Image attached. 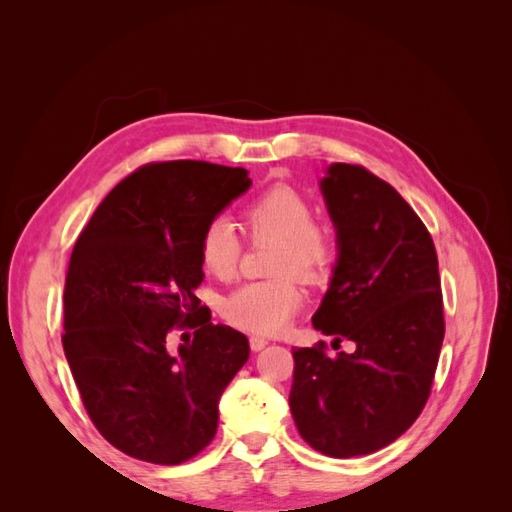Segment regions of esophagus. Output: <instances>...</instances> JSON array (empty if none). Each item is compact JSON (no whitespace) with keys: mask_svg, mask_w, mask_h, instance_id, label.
<instances>
[{"mask_svg":"<svg viewBox=\"0 0 512 512\" xmlns=\"http://www.w3.org/2000/svg\"><path fill=\"white\" fill-rule=\"evenodd\" d=\"M267 344H269V342H267L265 337H260V335H252V337H250V348H252L254 352H260Z\"/></svg>","mask_w":512,"mask_h":512,"instance_id":"obj_1","label":"esophagus"}]
</instances>
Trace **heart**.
Listing matches in <instances>:
<instances>
[{
    "label": "heart",
    "mask_w": 512,
    "mask_h": 512,
    "mask_svg": "<svg viewBox=\"0 0 512 512\" xmlns=\"http://www.w3.org/2000/svg\"><path fill=\"white\" fill-rule=\"evenodd\" d=\"M241 222L250 241H273L269 254L273 277L230 292L222 303V316L237 329L275 335L288 327L305 303V290L296 275L309 284L327 282L337 265L339 241L327 222L314 220L309 198L290 185H273L250 200ZM241 252L243 245L224 218L207 222L200 232V267L215 280L228 282L235 277Z\"/></svg>",
    "instance_id": "b5f03b06"
}]
</instances>
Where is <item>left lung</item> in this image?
I'll use <instances>...</instances> for the list:
<instances>
[{
  "label": "left lung",
  "mask_w": 512,
  "mask_h": 512,
  "mask_svg": "<svg viewBox=\"0 0 512 512\" xmlns=\"http://www.w3.org/2000/svg\"><path fill=\"white\" fill-rule=\"evenodd\" d=\"M322 194L339 260L312 322L356 350L294 348L290 412L314 451L346 459L389 446L421 416L440 359L444 303L433 239L391 183L337 162Z\"/></svg>",
  "instance_id": "left-lung-1"
}]
</instances>
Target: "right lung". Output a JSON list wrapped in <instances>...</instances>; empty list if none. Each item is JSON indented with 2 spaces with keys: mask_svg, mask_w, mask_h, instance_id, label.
I'll list each match as a JSON object with an SVG mask.
<instances>
[{
  "mask_svg": "<svg viewBox=\"0 0 512 512\" xmlns=\"http://www.w3.org/2000/svg\"><path fill=\"white\" fill-rule=\"evenodd\" d=\"M250 183L245 168L149 162L76 239L61 344L91 423L134 459L177 466L205 451L218 401L250 356L247 337L213 324L194 294L200 232Z\"/></svg>",
  "mask_w": 512,
  "mask_h": 512,
  "instance_id": "obj_1",
  "label": "right lung"
}]
</instances>
